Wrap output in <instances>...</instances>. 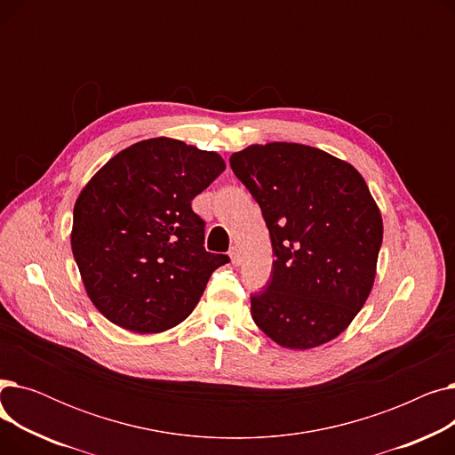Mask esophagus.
Instances as JSON below:
<instances>
[{
    "label": "esophagus",
    "mask_w": 455,
    "mask_h": 455,
    "mask_svg": "<svg viewBox=\"0 0 455 455\" xmlns=\"http://www.w3.org/2000/svg\"><path fill=\"white\" fill-rule=\"evenodd\" d=\"M228 254H230V259H232V264H234V266H240V264H242V252H240V249H237V247H232Z\"/></svg>",
    "instance_id": "obj_1"
}]
</instances>
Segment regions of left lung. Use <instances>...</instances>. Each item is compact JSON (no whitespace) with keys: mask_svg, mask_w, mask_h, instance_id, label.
Here are the masks:
<instances>
[{"mask_svg":"<svg viewBox=\"0 0 455 455\" xmlns=\"http://www.w3.org/2000/svg\"><path fill=\"white\" fill-rule=\"evenodd\" d=\"M230 167L259 204L275 254L251 297L256 326L293 350L336 339L369 299L384 237L367 182L348 162L288 141L249 146Z\"/></svg>","mask_w":455,"mask_h":455,"instance_id":"8db88e82","label":"left lung"}]
</instances>
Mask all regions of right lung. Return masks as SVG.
<instances>
[{"label": "right lung", "mask_w": 455, "mask_h": 455, "mask_svg": "<svg viewBox=\"0 0 455 455\" xmlns=\"http://www.w3.org/2000/svg\"><path fill=\"white\" fill-rule=\"evenodd\" d=\"M225 172V160L173 138L119 151L83 188L71 251L93 306L114 324L158 333L197 306L227 254L204 249L191 201Z\"/></svg>", "instance_id": "right-lung-1"}]
</instances>
